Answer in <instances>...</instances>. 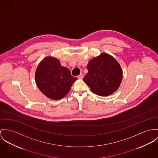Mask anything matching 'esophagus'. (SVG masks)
<instances>
[{
  "instance_id": "esophagus-1",
  "label": "esophagus",
  "mask_w": 158,
  "mask_h": 158,
  "mask_svg": "<svg viewBox=\"0 0 158 158\" xmlns=\"http://www.w3.org/2000/svg\"><path fill=\"white\" fill-rule=\"evenodd\" d=\"M83 77H84V74L82 73H81L79 75L77 76L78 79H83Z\"/></svg>"
}]
</instances>
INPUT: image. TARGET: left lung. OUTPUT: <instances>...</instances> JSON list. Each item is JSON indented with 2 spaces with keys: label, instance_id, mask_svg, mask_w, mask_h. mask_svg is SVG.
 <instances>
[{
  "label": "left lung",
  "instance_id": "1",
  "mask_svg": "<svg viewBox=\"0 0 158 158\" xmlns=\"http://www.w3.org/2000/svg\"><path fill=\"white\" fill-rule=\"evenodd\" d=\"M84 81L94 94L108 96L116 91L123 78L122 68L112 56L103 53L91 60Z\"/></svg>",
  "mask_w": 158,
  "mask_h": 158
}]
</instances>
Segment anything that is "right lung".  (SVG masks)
<instances>
[{"instance_id":"right-lung-1","label":"right lung","mask_w":158,"mask_h":158,"mask_svg":"<svg viewBox=\"0 0 158 158\" xmlns=\"http://www.w3.org/2000/svg\"><path fill=\"white\" fill-rule=\"evenodd\" d=\"M35 76L39 89L52 100L65 97L77 79L67 68L61 65L58 59L52 56L45 58L39 64Z\"/></svg>"}]
</instances>
